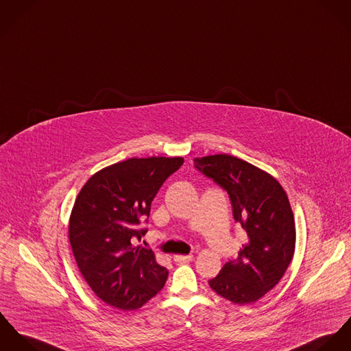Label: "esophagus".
I'll use <instances>...</instances> for the list:
<instances>
[{"mask_svg":"<svg viewBox=\"0 0 351 351\" xmlns=\"http://www.w3.org/2000/svg\"><path fill=\"white\" fill-rule=\"evenodd\" d=\"M193 256L191 254H189V256H180V254H176V256H173V260L176 261V263H180V264H186V263H190V261H193Z\"/></svg>","mask_w":351,"mask_h":351,"instance_id":"esophagus-1","label":"esophagus"}]
</instances>
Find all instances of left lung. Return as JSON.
Wrapping results in <instances>:
<instances>
[{"label":"left lung","mask_w":351,"mask_h":351,"mask_svg":"<svg viewBox=\"0 0 351 351\" xmlns=\"http://www.w3.org/2000/svg\"><path fill=\"white\" fill-rule=\"evenodd\" d=\"M195 167L228 191L247 241L208 284L234 304L261 299L281 280L295 253V218L287 193L271 173L226 154L196 157Z\"/></svg>","instance_id":"obj_1"}]
</instances>
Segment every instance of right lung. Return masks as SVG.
Masks as SVG:
<instances>
[{"label":"right lung","instance_id":"add662e5","mask_svg":"<svg viewBox=\"0 0 351 351\" xmlns=\"http://www.w3.org/2000/svg\"><path fill=\"white\" fill-rule=\"evenodd\" d=\"M183 157H132L95 172L82 187L70 215L69 238L83 278L106 304L132 311L164 287L168 271L155 253L132 239L147 230L151 203Z\"/></svg>","mask_w":351,"mask_h":351}]
</instances>
